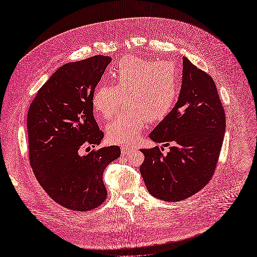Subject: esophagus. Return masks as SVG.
Wrapping results in <instances>:
<instances>
[{
    "mask_svg": "<svg viewBox=\"0 0 257 257\" xmlns=\"http://www.w3.org/2000/svg\"><path fill=\"white\" fill-rule=\"evenodd\" d=\"M133 147H130V146H123L122 148H121V153L123 154V155H127V154H130L131 152H133Z\"/></svg>",
    "mask_w": 257,
    "mask_h": 257,
    "instance_id": "34e87169",
    "label": "esophagus"
}]
</instances>
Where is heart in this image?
<instances>
[{
    "instance_id": "b5f03b06",
    "label": "heart",
    "mask_w": 257,
    "mask_h": 257,
    "mask_svg": "<svg viewBox=\"0 0 257 257\" xmlns=\"http://www.w3.org/2000/svg\"><path fill=\"white\" fill-rule=\"evenodd\" d=\"M112 87L99 84L92 94L94 112L111 119L121 98L127 109L107 124L111 144L130 145L141 136L147 121L164 119L172 111L180 91V76L173 62L123 57L109 72Z\"/></svg>"
}]
</instances>
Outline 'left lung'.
I'll return each instance as SVG.
<instances>
[{"instance_id": "1", "label": "left lung", "mask_w": 257, "mask_h": 257, "mask_svg": "<svg viewBox=\"0 0 257 257\" xmlns=\"http://www.w3.org/2000/svg\"><path fill=\"white\" fill-rule=\"evenodd\" d=\"M225 112L211 76L183 57L182 83L175 107L151 132L154 143L169 147L141 150V174L155 198L179 201L200 191L211 179L225 134ZM163 149V148H162Z\"/></svg>"}]
</instances>
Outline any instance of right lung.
Listing matches in <instances>:
<instances>
[{"label": "right lung", "mask_w": 257, "mask_h": 257, "mask_svg": "<svg viewBox=\"0 0 257 257\" xmlns=\"http://www.w3.org/2000/svg\"><path fill=\"white\" fill-rule=\"evenodd\" d=\"M110 62V57L94 56L62 65L38 90L28 112L33 173L56 203L74 211L103 204L107 197L103 173L121 154L118 146L80 154L104 137L91 98Z\"/></svg>", "instance_id": "obj_1"}]
</instances>
